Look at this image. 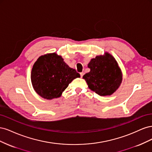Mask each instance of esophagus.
Listing matches in <instances>:
<instances>
[{"label":"esophagus","mask_w":152,"mask_h":152,"mask_svg":"<svg viewBox=\"0 0 152 152\" xmlns=\"http://www.w3.org/2000/svg\"><path fill=\"white\" fill-rule=\"evenodd\" d=\"M80 77H83V75H84V72H81V73H80Z\"/></svg>","instance_id":"1"}]
</instances>
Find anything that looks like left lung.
Masks as SVG:
<instances>
[{"instance_id": "obj_1", "label": "left lung", "mask_w": 152, "mask_h": 152, "mask_svg": "<svg viewBox=\"0 0 152 152\" xmlns=\"http://www.w3.org/2000/svg\"><path fill=\"white\" fill-rule=\"evenodd\" d=\"M91 69L83 79L89 88L99 96L111 95L120 86L122 77L121 69L111 54L96 56L88 64Z\"/></svg>"}]
</instances>
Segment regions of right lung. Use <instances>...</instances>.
I'll return each instance as SVG.
<instances>
[{
  "label": "right lung",
  "mask_w": 152,
  "mask_h": 152,
  "mask_svg": "<svg viewBox=\"0 0 152 152\" xmlns=\"http://www.w3.org/2000/svg\"><path fill=\"white\" fill-rule=\"evenodd\" d=\"M80 75L56 53L39 57L31 73L32 86L41 97L51 99L60 97L68 84Z\"/></svg>",
  "instance_id": "obj_1"
}]
</instances>
